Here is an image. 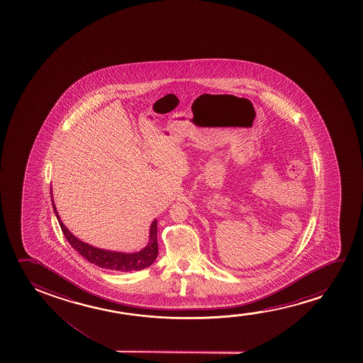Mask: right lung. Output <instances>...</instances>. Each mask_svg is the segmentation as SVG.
<instances>
[{
	"label": "right lung",
	"instance_id": "1",
	"mask_svg": "<svg viewBox=\"0 0 363 363\" xmlns=\"http://www.w3.org/2000/svg\"><path fill=\"white\" fill-rule=\"evenodd\" d=\"M50 199H52V206L55 211V217L60 222L62 232L65 235L67 240L69 242L70 245L78 252V253L86 259L89 263L94 264L99 268L108 269V270H114V272H138L141 269L147 268L151 264L154 263L155 259L157 258L159 254V245H157V219H154V222L150 225L149 243L146 247L135 252V253H123V252H113V250H106V249L96 248L90 244L82 242L80 239L77 238L73 233H70L69 229L65 227L62 219H60L58 211L55 208V201L52 196V189H50Z\"/></svg>",
	"mask_w": 363,
	"mask_h": 363
}]
</instances>
